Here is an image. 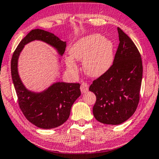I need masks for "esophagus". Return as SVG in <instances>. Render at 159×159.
<instances>
[{
	"label": "esophagus",
	"instance_id": "1",
	"mask_svg": "<svg viewBox=\"0 0 159 159\" xmlns=\"http://www.w3.org/2000/svg\"><path fill=\"white\" fill-rule=\"evenodd\" d=\"M88 89H89V84L83 82V83H82L81 85V92H82V93H85V92L88 91Z\"/></svg>",
	"mask_w": 159,
	"mask_h": 159
}]
</instances>
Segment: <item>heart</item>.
Wrapping results in <instances>:
<instances>
[{
	"label": "heart",
	"mask_w": 159,
	"mask_h": 159,
	"mask_svg": "<svg viewBox=\"0 0 159 159\" xmlns=\"http://www.w3.org/2000/svg\"><path fill=\"white\" fill-rule=\"evenodd\" d=\"M71 57L66 58L68 69L78 71L75 59L83 61L86 73L91 77L103 75L111 67L114 61V45L111 40L105 39L99 34L86 35L80 38L70 49Z\"/></svg>",
	"instance_id": "heart-1"
}]
</instances>
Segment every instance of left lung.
Returning a JSON list of instances; mask_svg holds the SVG:
<instances>
[{
	"label": "left lung",
	"mask_w": 159,
	"mask_h": 159,
	"mask_svg": "<svg viewBox=\"0 0 159 159\" xmlns=\"http://www.w3.org/2000/svg\"><path fill=\"white\" fill-rule=\"evenodd\" d=\"M120 44L111 67L93 81L89 91L96 95L95 119L103 124L120 125L135 112L139 101L142 61L137 48L117 28Z\"/></svg>",
	"instance_id": "left-lung-1"
}]
</instances>
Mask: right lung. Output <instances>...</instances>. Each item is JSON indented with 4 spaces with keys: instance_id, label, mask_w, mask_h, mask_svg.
Segmentation results:
<instances>
[{
    "instance_id": "add662e5",
    "label": "right lung",
    "mask_w": 159,
    "mask_h": 159,
    "mask_svg": "<svg viewBox=\"0 0 159 159\" xmlns=\"http://www.w3.org/2000/svg\"><path fill=\"white\" fill-rule=\"evenodd\" d=\"M34 40H40L53 47L61 56L65 51L66 42L51 32L34 29L21 40L11 61V78L22 112L37 127L51 129L59 127L69 118L72 106L81 95V84L56 82L41 92L26 89L18 74V59L24 46Z\"/></svg>"
}]
</instances>
